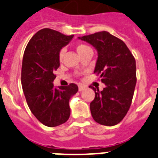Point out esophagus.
Instances as JSON below:
<instances>
[{"label": "esophagus", "mask_w": 158, "mask_h": 158, "mask_svg": "<svg viewBox=\"0 0 158 158\" xmlns=\"http://www.w3.org/2000/svg\"><path fill=\"white\" fill-rule=\"evenodd\" d=\"M85 89V86L82 85H79V91L80 92H81V91H83Z\"/></svg>", "instance_id": "obj_1"}]
</instances>
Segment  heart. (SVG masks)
<instances>
[{
	"label": "heart",
	"instance_id": "obj_1",
	"mask_svg": "<svg viewBox=\"0 0 158 158\" xmlns=\"http://www.w3.org/2000/svg\"><path fill=\"white\" fill-rule=\"evenodd\" d=\"M88 50H90V48L89 46H87V45H85V44H80L77 46V52H78V54L79 55L84 53L85 52H86V51ZM64 52H65L64 48H62V49L60 51V52H59V59H60V60H62L63 56H64Z\"/></svg>",
	"mask_w": 158,
	"mask_h": 158
}]
</instances>
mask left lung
<instances>
[{"label": "left lung", "instance_id": "left-lung-1", "mask_svg": "<svg viewBox=\"0 0 158 158\" xmlns=\"http://www.w3.org/2000/svg\"><path fill=\"white\" fill-rule=\"evenodd\" d=\"M78 39L93 45L98 52L94 73L100 74L106 85L102 91L89 86L95 92L90 103L93 118L106 126L117 125L131 105L137 82L135 59L122 40L106 31Z\"/></svg>", "mask_w": 158, "mask_h": 158}]
</instances>
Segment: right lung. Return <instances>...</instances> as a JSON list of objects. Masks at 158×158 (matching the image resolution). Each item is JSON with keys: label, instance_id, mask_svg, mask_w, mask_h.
I'll return each instance as SVG.
<instances>
[{"label": "right lung", "instance_id": "obj_1", "mask_svg": "<svg viewBox=\"0 0 158 158\" xmlns=\"http://www.w3.org/2000/svg\"><path fill=\"white\" fill-rule=\"evenodd\" d=\"M73 35L66 36L50 29H42L25 48L21 69V85L31 112L43 125L55 127L70 116L69 100L78 91L75 84L53 85L54 72L60 66L59 52Z\"/></svg>", "mask_w": 158, "mask_h": 158}]
</instances>
